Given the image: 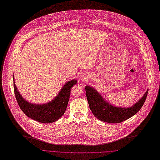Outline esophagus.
<instances>
[{
    "label": "esophagus",
    "mask_w": 160,
    "mask_h": 160,
    "mask_svg": "<svg viewBox=\"0 0 160 160\" xmlns=\"http://www.w3.org/2000/svg\"><path fill=\"white\" fill-rule=\"evenodd\" d=\"M82 78H83V77H82Z\"/></svg>",
    "instance_id": "obj_1"
}]
</instances>
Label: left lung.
Segmentation results:
<instances>
[{
  "label": "left lung",
  "mask_w": 160,
  "mask_h": 160,
  "mask_svg": "<svg viewBox=\"0 0 160 160\" xmlns=\"http://www.w3.org/2000/svg\"><path fill=\"white\" fill-rule=\"evenodd\" d=\"M85 91L89 108L93 115L99 120L108 123H120L135 115L142 107L148 93V89L133 105L122 108L110 104L91 86L86 85Z\"/></svg>",
  "instance_id": "8db88e82"
}]
</instances>
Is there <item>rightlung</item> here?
<instances>
[{
    "instance_id": "right-lung-1",
    "label": "right lung",
    "mask_w": 160,
    "mask_h": 160,
    "mask_svg": "<svg viewBox=\"0 0 160 160\" xmlns=\"http://www.w3.org/2000/svg\"><path fill=\"white\" fill-rule=\"evenodd\" d=\"M12 78L14 94L20 108L27 117L41 123H52L62 117L68 106L72 87L77 83V79L69 80L48 103L36 104L28 102L22 97L15 85L14 75Z\"/></svg>"
}]
</instances>
